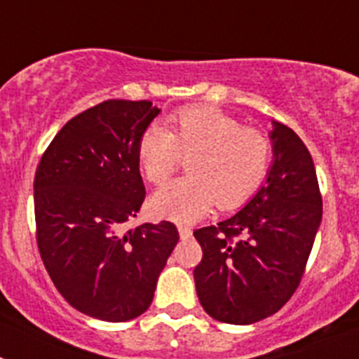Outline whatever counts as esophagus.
Listing matches in <instances>:
<instances>
[{"mask_svg": "<svg viewBox=\"0 0 359 359\" xmlns=\"http://www.w3.org/2000/svg\"><path fill=\"white\" fill-rule=\"evenodd\" d=\"M177 231H180V237H182V239H190V237H192V230H190L189 226H185V224H180V226H177Z\"/></svg>", "mask_w": 359, "mask_h": 359, "instance_id": "obj_1", "label": "esophagus"}]
</instances>
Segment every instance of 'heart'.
Wrapping results in <instances>:
<instances>
[{"label": "heart", "instance_id": "1", "mask_svg": "<svg viewBox=\"0 0 359 359\" xmlns=\"http://www.w3.org/2000/svg\"><path fill=\"white\" fill-rule=\"evenodd\" d=\"M190 176L161 187L151 199L158 217L192 223L212 210H233L248 201L268 177L273 145L255 128H244L217 107L189 106L142 133L136 160L147 182L163 185L189 158Z\"/></svg>", "mask_w": 359, "mask_h": 359}]
</instances>
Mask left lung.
I'll return each instance as SVG.
<instances>
[{"label": "left lung", "mask_w": 359, "mask_h": 359, "mask_svg": "<svg viewBox=\"0 0 359 359\" xmlns=\"http://www.w3.org/2000/svg\"><path fill=\"white\" fill-rule=\"evenodd\" d=\"M273 165L243 210L194 231L203 259L196 291L212 318L248 325L293 297L322 223L313 158L297 133L273 122Z\"/></svg>", "instance_id": "obj_1"}]
</instances>
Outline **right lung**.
Returning a JSON list of instances; mask_svg holds the SVG:
<instances>
[{"mask_svg": "<svg viewBox=\"0 0 359 359\" xmlns=\"http://www.w3.org/2000/svg\"><path fill=\"white\" fill-rule=\"evenodd\" d=\"M158 113L149 100H104L66 122L37 165L44 268L69 306L104 322L149 309L180 239L169 221L120 231L145 199L136 147Z\"/></svg>", "mask_w": 359, "mask_h": 359, "instance_id": "right-lung-1", "label": "right lung"}]
</instances>
